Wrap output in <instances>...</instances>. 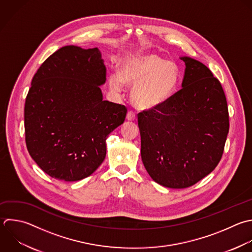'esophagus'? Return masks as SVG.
<instances>
[{
    "label": "esophagus",
    "instance_id": "esophagus-1",
    "mask_svg": "<svg viewBox=\"0 0 252 252\" xmlns=\"http://www.w3.org/2000/svg\"><path fill=\"white\" fill-rule=\"evenodd\" d=\"M126 118H127V120H129V121H134V120H136V113H135L134 111L130 110V111H128Z\"/></svg>",
    "mask_w": 252,
    "mask_h": 252
}]
</instances>
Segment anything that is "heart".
<instances>
[{
	"label": "heart",
	"mask_w": 252,
	"mask_h": 252,
	"mask_svg": "<svg viewBox=\"0 0 252 252\" xmlns=\"http://www.w3.org/2000/svg\"><path fill=\"white\" fill-rule=\"evenodd\" d=\"M179 70L175 64L155 54L126 58L120 74H112L108 83L112 91L119 92L124 84L135 87L132 98L140 109H153L164 103L175 92Z\"/></svg>",
	"instance_id": "b5f03b06"
}]
</instances>
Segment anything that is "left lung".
<instances>
[{
  "mask_svg": "<svg viewBox=\"0 0 252 252\" xmlns=\"http://www.w3.org/2000/svg\"><path fill=\"white\" fill-rule=\"evenodd\" d=\"M182 88L159 106L138 114L141 157L157 183L186 188L220 162L229 129L220 81L201 62L182 57Z\"/></svg>",
  "mask_w": 252,
  "mask_h": 252,
  "instance_id": "obj_1",
  "label": "left lung"
}]
</instances>
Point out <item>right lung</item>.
Masks as SVG:
<instances>
[{
    "mask_svg": "<svg viewBox=\"0 0 252 252\" xmlns=\"http://www.w3.org/2000/svg\"><path fill=\"white\" fill-rule=\"evenodd\" d=\"M106 68L97 48L64 46L32 78L25 104L27 148L51 177L78 181L102 163L108 135L127 108L102 99Z\"/></svg>",
    "mask_w": 252,
    "mask_h": 252,
    "instance_id": "right-lung-1",
    "label": "right lung"
}]
</instances>
